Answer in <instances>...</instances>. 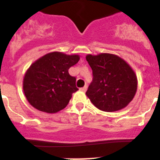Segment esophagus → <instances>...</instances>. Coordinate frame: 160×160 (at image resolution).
Returning <instances> with one entry per match:
<instances>
[{
    "label": "esophagus",
    "instance_id": "34e87169",
    "mask_svg": "<svg viewBox=\"0 0 160 160\" xmlns=\"http://www.w3.org/2000/svg\"><path fill=\"white\" fill-rule=\"evenodd\" d=\"M80 90H81L82 91H83V92H86V91H87V86H85V87H83L82 88H81Z\"/></svg>",
    "mask_w": 160,
    "mask_h": 160
}]
</instances>
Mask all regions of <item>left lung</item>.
Returning <instances> with one entry per match:
<instances>
[{
  "instance_id": "1",
  "label": "left lung",
  "mask_w": 160,
  "mask_h": 160,
  "mask_svg": "<svg viewBox=\"0 0 160 160\" xmlns=\"http://www.w3.org/2000/svg\"><path fill=\"white\" fill-rule=\"evenodd\" d=\"M87 61L93 70V81L86 92L94 107L113 112L125 108L135 97L138 79L125 60L115 54H87Z\"/></svg>"
}]
</instances>
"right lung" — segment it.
Masks as SVG:
<instances>
[{
    "mask_svg": "<svg viewBox=\"0 0 160 160\" xmlns=\"http://www.w3.org/2000/svg\"><path fill=\"white\" fill-rule=\"evenodd\" d=\"M80 59L78 54L51 52L37 59L25 72L23 91L32 107L48 114H54L67 106L76 87V78L68 70Z\"/></svg>",
    "mask_w": 160,
    "mask_h": 160,
    "instance_id": "1",
    "label": "right lung"
}]
</instances>
